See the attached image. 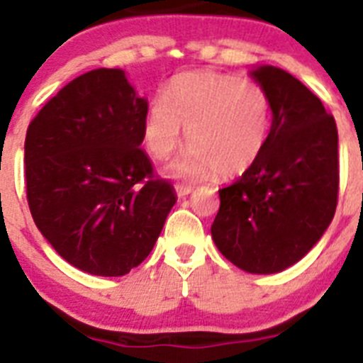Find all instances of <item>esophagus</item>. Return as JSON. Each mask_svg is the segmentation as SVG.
I'll return each mask as SVG.
<instances>
[{
    "mask_svg": "<svg viewBox=\"0 0 363 363\" xmlns=\"http://www.w3.org/2000/svg\"><path fill=\"white\" fill-rule=\"evenodd\" d=\"M175 191H177L179 197H186V195L191 194V191H194V188H191V186H182V184H179V186H175Z\"/></svg>",
    "mask_w": 363,
    "mask_h": 363,
    "instance_id": "esophagus-1",
    "label": "esophagus"
}]
</instances>
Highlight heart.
<instances>
[{"label": "heart", "mask_w": 363, "mask_h": 363, "mask_svg": "<svg viewBox=\"0 0 363 363\" xmlns=\"http://www.w3.org/2000/svg\"><path fill=\"white\" fill-rule=\"evenodd\" d=\"M169 174L195 181L210 172L235 177L257 164L273 130V99L264 86L217 72L182 74L150 103L145 141L153 157L168 159L184 143Z\"/></svg>", "instance_id": "b5f03b06"}]
</instances>
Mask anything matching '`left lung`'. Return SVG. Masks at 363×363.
<instances>
[{
  "label": "left lung",
  "instance_id": "8db88e82",
  "mask_svg": "<svg viewBox=\"0 0 363 363\" xmlns=\"http://www.w3.org/2000/svg\"><path fill=\"white\" fill-rule=\"evenodd\" d=\"M251 76L273 99V130L257 164L218 189L211 237L231 264L269 275L309 253L335 217L338 130L322 101L286 70L267 65Z\"/></svg>",
  "mask_w": 363,
  "mask_h": 363
}]
</instances>
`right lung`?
<instances>
[{
    "label": "right lung",
    "instance_id": "right-lung-1",
    "mask_svg": "<svg viewBox=\"0 0 363 363\" xmlns=\"http://www.w3.org/2000/svg\"><path fill=\"white\" fill-rule=\"evenodd\" d=\"M146 113L125 72L96 68L65 84L28 125L25 182L35 226L90 275L139 266L177 201L139 148Z\"/></svg>",
    "mask_w": 363,
    "mask_h": 363
}]
</instances>
